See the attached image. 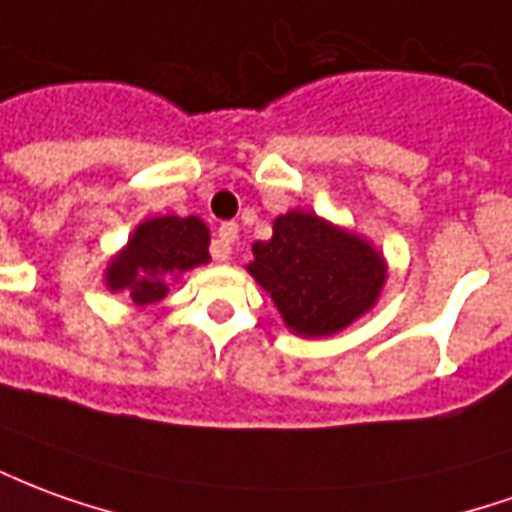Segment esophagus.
<instances>
[{"label":"esophagus","mask_w":512,"mask_h":512,"mask_svg":"<svg viewBox=\"0 0 512 512\" xmlns=\"http://www.w3.org/2000/svg\"><path fill=\"white\" fill-rule=\"evenodd\" d=\"M235 238H238V224H235V221H224V224L219 227L216 241H213V249H210V252H213V260H219V263L230 260Z\"/></svg>","instance_id":"34e87169"}]
</instances>
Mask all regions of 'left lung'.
<instances>
[{"mask_svg": "<svg viewBox=\"0 0 512 512\" xmlns=\"http://www.w3.org/2000/svg\"><path fill=\"white\" fill-rule=\"evenodd\" d=\"M246 271L271 296L299 338H330L380 302L388 263L377 246L313 210L274 219L268 241H255Z\"/></svg>", "mask_w": 512, "mask_h": 512, "instance_id": "1", "label": "left lung"}]
</instances>
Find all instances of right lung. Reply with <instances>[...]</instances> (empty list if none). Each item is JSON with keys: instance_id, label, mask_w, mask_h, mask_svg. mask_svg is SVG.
Returning <instances> with one entry per match:
<instances>
[{"instance_id": "obj_1", "label": "right lung", "mask_w": 512, "mask_h": 512, "mask_svg": "<svg viewBox=\"0 0 512 512\" xmlns=\"http://www.w3.org/2000/svg\"><path fill=\"white\" fill-rule=\"evenodd\" d=\"M207 246L210 230L199 216H152L107 260L102 280L110 293H127L135 307H149L169 293V280L210 263Z\"/></svg>"}]
</instances>
